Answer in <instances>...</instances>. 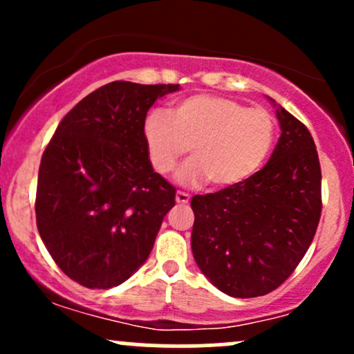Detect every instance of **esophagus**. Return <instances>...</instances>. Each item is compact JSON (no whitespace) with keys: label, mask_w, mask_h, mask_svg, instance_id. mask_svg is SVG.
I'll return each instance as SVG.
<instances>
[{"label":"esophagus","mask_w":354,"mask_h":354,"mask_svg":"<svg viewBox=\"0 0 354 354\" xmlns=\"http://www.w3.org/2000/svg\"><path fill=\"white\" fill-rule=\"evenodd\" d=\"M176 203H178V205H188L189 194L185 193V191H178V193H176Z\"/></svg>","instance_id":"esophagus-1"}]
</instances>
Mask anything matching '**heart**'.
Listing matches in <instances>:
<instances>
[{"label":"heart","mask_w":354,"mask_h":354,"mask_svg":"<svg viewBox=\"0 0 354 354\" xmlns=\"http://www.w3.org/2000/svg\"><path fill=\"white\" fill-rule=\"evenodd\" d=\"M143 138L154 171L168 174L189 151L176 181L196 186L209 181L225 189L250 180L261 168L274 140L273 116L214 95L176 101L168 113L153 109L143 121Z\"/></svg>","instance_id":"obj_1"}]
</instances>
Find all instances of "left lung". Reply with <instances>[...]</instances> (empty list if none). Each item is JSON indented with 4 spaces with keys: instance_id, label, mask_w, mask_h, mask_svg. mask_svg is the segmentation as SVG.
<instances>
[{
    "instance_id": "1",
    "label": "left lung",
    "mask_w": 354,
    "mask_h": 354,
    "mask_svg": "<svg viewBox=\"0 0 354 354\" xmlns=\"http://www.w3.org/2000/svg\"><path fill=\"white\" fill-rule=\"evenodd\" d=\"M276 118L281 136L265 168L241 185L191 200L194 261L233 298L276 290L306 254L319 223L321 168L315 141L284 108L276 106Z\"/></svg>"
}]
</instances>
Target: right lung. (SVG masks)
<instances>
[{"instance_id": "add662e5", "label": "right lung", "mask_w": 354, "mask_h": 354, "mask_svg": "<svg viewBox=\"0 0 354 354\" xmlns=\"http://www.w3.org/2000/svg\"><path fill=\"white\" fill-rule=\"evenodd\" d=\"M180 84L113 81L63 118L44 149L36 225L64 274L91 290L129 278L151 253L176 189L154 173L143 121Z\"/></svg>"}]
</instances>
